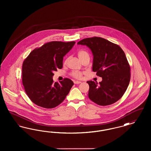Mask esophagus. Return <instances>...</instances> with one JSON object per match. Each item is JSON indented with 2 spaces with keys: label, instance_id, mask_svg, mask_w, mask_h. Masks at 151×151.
<instances>
[{
  "label": "esophagus",
  "instance_id": "esophagus-1",
  "mask_svg": "<svg viewBox=\"0 0 151 151\" xmlns=\"http://www.w3.org/2000/svg\"><path fill=\"white\" fill-rule=\"evenodd\" d=\"M73 83H74V84H78L81 83V81H73Z\"/></svg>",
  "mask_w": 151,
  "mask_h": 151
}]
</instances>
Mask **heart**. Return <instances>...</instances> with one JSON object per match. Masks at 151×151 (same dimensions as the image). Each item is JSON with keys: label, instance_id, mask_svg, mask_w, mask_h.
Masks as SVG:
<instances>
[{"label": "heart", "instance_id": "obj_1", "mask_svg": "<svg viewBox=\"0 0 151 151\" xmlns=\"http://www.w3.org/2000/svg\"><path fill=\"white\" fill-rule=\"evenodd\" d=\"M78 57H79V59L82 61L83 59H84L85 58H86V57H89V55L88 54V53L86 52V51L81 50L79 51L78 54ZM68 60V58H67L66 60H65V64H66L67 63ZM72 75L73 76H74L75 78H80L81 75H82V73L81 72H78V71H74V72H72Z\"/></svg>", "mask_w": 151, "mask_h": 151}]
</instances>
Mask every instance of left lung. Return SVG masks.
Instances as JSON below:
<instances>
[{
    "mask_svg": "<svg viewBox=\"0 0 151 151\" xmlns=\"http://www.w3.org/2000/svg\"><path fill=\"white\" fill-rule=\"evenodd\" d=\"M78 45L86 46L92 52V70L102 80L88 81V97L94 103L106 106L119 100L130 81V67L126 55L117 45L101 37L84 38Z\"/></svg>",
    "mask_w": 151,
    "mask_h": 151,
    "instance_id": "left-lung-1",
    "label": "left lung"
}]
</instances>
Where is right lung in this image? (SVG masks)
Segmentation results:
<instances>
[{"label":"right lung","mask_w":151,"mask_h":151,"mask_svg":"<svg viewBox=\"0 0 151 151\" xmlns=\"http://www.w3.org/2000/svg\"><path fill=\"white\" fill-rule=\"evenodd\" d=\"M75 41H53L32 51L24 61L22 80L25 92L36 105L46 109L61 104L73 85L65 78L59 83L53 82L54 71L63 67L65 55L71 50Z\"/></svg>","instance_id":"right-lung-1"}]
</instances>
